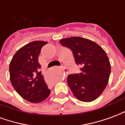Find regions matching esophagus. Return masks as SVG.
I'll use <instances>...</instances> for the list:
<instances>
[{
	"mask_svg": "<svg viewBox=\"0 0 125 125\" xmlns=\"http://www.w3.org/2000/svg\"><path fill=\"white\" fill-rule=\"evenodd\" d=\"M62 69H63V72H64V73L67 75L68 74V71H67V69H66V68H65V66H63V65L62 66Z\"/></svg>",
	"mask_w": 125,
	"mask_h": 125,
	"instance_id": "34e87169",
	"label": "esophagus"
}]
</instances>
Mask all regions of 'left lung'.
<instances>
[{
	"mask_svg": "<svg viewBox=\"0 0 125 125\" xmlns=\"http://www.w3.org/2000/svg\"><path fill=\"white\" fill-rule=\"evenodd\" d=\"M60 43L70 49L76 64L82 65L80 73L67 78L73 95L82 102L96 99L106 86L111 71L104 50L94 41L80 37L62 39Z\"/></svg>",
	"mask_w": 125,
	"mask_h": 125,
	"instance_id": "1",
	"label": "left lung"
}]
</instances>
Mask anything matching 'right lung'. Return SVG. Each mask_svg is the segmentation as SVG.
Instances as JSON below:
<instances>
[{"label":"right lung","mask_w":125,"mask_h":125,"mask_svg":"<svg viewBox=\"0 0 125 125\" xmlns=\"http://www.w3.org/2000/svg\"><path fill=\"white\" fill-rule=\"evenodd\" d=\"M47 43L35 41L27 44L15 53L10 63V80L14 89L32 103L43 101L51 92L41 75L38 62L41 48Z\"/></svg>","instance_id":"obj_1"}]
</instances>
